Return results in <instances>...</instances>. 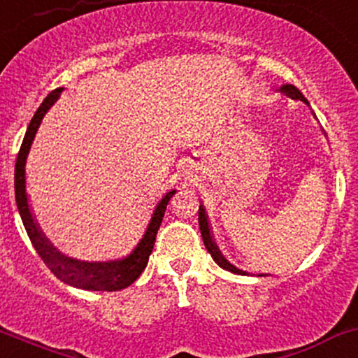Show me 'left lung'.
I'll list each match as a JSON object with an SVG mask.
<instances>
[{
    "instance_id": "left-lung-1",
    "label": "left lung",
    "mask_w": 358,
    "mask_h": 358,
    "mask_svg": "<svg viewBox=\"0 0 358 358\" xmlns=\"http://www.w3.org/2000/svg\"><path fill=\"white\" fill-rule=\"evenodd\" d=\"M281 90H283V92L287 94V96L293 97V99H300V101H303V103H307L306 97L302 96V92H300V90L296 89V87H293V85H285V87H281ZM199 227H201L202 240H204V245H206V248H208L209 254L213 255L214 262H216V264L220 266V268L227 269V271H229V273H235V274H247L245 271L236 269L235 266L229 264V262L227 261V259H224L223 255L220 254V250H217V247L214 245L213 236H210V231H209L208 217H206V210H204V208H202V206H201V208H199Z\"/></svg>"
}]
</instances>
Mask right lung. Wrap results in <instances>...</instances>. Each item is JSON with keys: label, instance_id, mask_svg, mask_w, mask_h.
<instances>
[{"label": "right lung", "instance_id": "right-lung-1", "mask_svg": "<svg viewBox=\"0 0 358 358\" xmlns=\"http://www.w3.org/2000/svg\"><path fill=\"white\" fill-rule=\"evenodd\" d=\"M62 90L63 89L59 87L48 94L46 99L43 101V104L37 108L36 115L32 116V120H30L29 123V129L25 131L24 142H22L20 150H18L17 156V163H15V199H17V208L22 216V221H24V227L27 229V235L30 242H32L34 248H36V252L39 254V257L43 259L44 264L51 269V273L55 274L58 280L65 281L66 285H71V287H77L82 289H94V292H118V289L127 288L129 285L134 283V281L141 276L142 271L145 269V266H148L149 255L154 248V242H156L157 229L161 227L164 210H166L169 199L173 197L175 190L168 192L163 197V201L157 204L144 238L141 240L137 248H135L127 259L113 262H82L75 261V259L65 257V255L59 254L55 247H51L50 242L43 236V233L39 231L37 224L34 223V217L32 214H30L27 204V194H25V159H27L29 149L30 145H32L36 131L39 129L44 115H46L48 110L58 101Z\"/></svg>", "mask_w": 358, "mask_h": 358}]
</instances>
